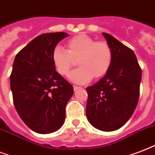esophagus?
Listing matches in <instances>:
<instances>
[{"instance_id": "esophagus-1", "label": "esophagus", "mask_w": 155, "mask_h": 155, "mask_svg": "<svg viewBox=\"0 0 155 155\" xmlns=\"http://www.w3.org/2000/svg\"><path fill=\"white\" fill-rule=\"evenodd\" d=\"M81 87L80 86H74V91H77V90H78V89H80Z\"/></svg>"}]
</instances>
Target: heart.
<instances>
[{
	"mask_svg": "<svg viewBox=\"0 0 155 155\" xmlns=\"http://www.w3.org/2000/svg\"><path fill=\"white\" fill-rule=\"evenodd\" d=\"M64 50L56 47L51 53V61L56 72L66 76L74 66L79 68L69 74V80L74 83H88L92 78L97 81L106 76L113 62V51L105 41H95L86 35H78L65 43Z\"/></svg>",
	"mask_w": 155,
	"mask_h": 155,
	"instance_id": "1",
	"label": "heart"
}]
</instances>
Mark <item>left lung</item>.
Here are the masks:
<instances>
[{
    "label": "left lung",
    "mask_w": 155,
    "mask_h": 155,
    "mask_svg": "<svg viewBox=\"0 0 155 155\" xmlns=\"http://www.w3.org/2000/svg\"><path fill=\"white\" fill-rule=\"evenodd\" d=\"M113 51L109 72L93 86L88 94L86 113L89 122L102 131L123 126L138 103L141 69L134 51L107 33H103Z\"/></svg>",
    "instance_id": "obj_1"
}]
</instances>
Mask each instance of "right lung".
Returning <instances> with one entry per match:
<instances>
[{
	"label": "right lung",
	"mask_w": 155,
	"mask_h": 155,
	"mask_svg": "<svg viewBox=\"0 0 155 155\" xmlns=\"http://www.w3.org/2000/svg\"><path fill=\"white\" fill-rule=\"evenodd\" d=\"M64 32L42 34L17 54L10 75L16 111L35 133L51 134L61 129L65 107L74 94L71 84L56 71L51 53Z\"/></svg>",
	"instance_id": "add662e5"
}]
</instances>
